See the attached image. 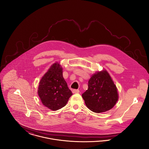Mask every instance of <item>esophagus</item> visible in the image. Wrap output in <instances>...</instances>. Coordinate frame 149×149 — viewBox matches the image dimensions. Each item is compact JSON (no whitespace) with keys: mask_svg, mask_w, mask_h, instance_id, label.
<instances>
[{"mask_svg":"<svg viewBox=\"0 0 149 149\" xmlns=\"http://www.w3.org/2000/svg\"><path fill=\"white\" fill-rule=\"evenodd\" d=\"M72 93H74V94L79 93V90H77V89H74V90H72Z\"/></svg>","mask_w":149,"mask_h":149,"instance_id":"34e87169","label":"esophagus"}]
</instances>
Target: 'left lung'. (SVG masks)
I'll return each mask as SVG.
<instances>
[{
  "label": "left lung",
  "mask_w": 149,
  "mask_h": 149,
  "mask_svg": "<svg viewBox=\"0 0 149 149\" xmlns=\"http://www.w3.org/2000/svg\"><path fill=\"white\" fill-rule=\"evenodd\" d=\"M82 97L91 111L99 113L111 109L118 101L119 95L111 75L104 69L92 74L88 81V88Z\"/></svg>",
  "instance_id": "8db88e82"
}]
</instances>
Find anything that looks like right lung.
Here are the masks:
<instances>
[{"label":"right lung","instance_id":"right-lung-1","mask_svg":"<svg viewBox=\"0 0 149 149\" xmlns=\"http://www.w3.org/2000/svg\"><path fill=\"white\" fill-rule=\"evenodd\" d=\"M63 69L59 63H55L39 82L38 95L43 105L52 111L65 106L72 95L63 77Z\"/></svg>","mask_w":149,"mask_h":149}]
</instances>
